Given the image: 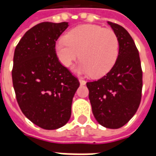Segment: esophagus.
Returning a JSON list of instances; mask_svg holds the SVG:
<instances>
[{
	"label": "esophagus",
	"instance_id": "1",
	"mask_svg": "<svg viewBox=\"0 0 156 156\" xmlns=\"http://www.w3.org/2000/svg\"><path fill=\"white\" fill-rule=\"evenodd\" d=\"M79 81H80V84H81V85H85V84H86V81H84L83 79H81V78L79 79Z\"/></svg>",
	"mask_w": 156,
	"mask_h": 156
}]
</instances>
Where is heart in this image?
I'll return each mask as SVG.
<instances>
[{
	"label": "heart",
	"mask_w": 156,
	"mask_h": 156,
	"mask_svg": "<svg viewBox=\"0 0 156 156\" xmlns=\"http://www.w3.org/2000/svg\"><path fill=\"white\" fill-rule=\"evenodd\" d=\"M55 53L64 67H69L80 57L81 62L76 70L99 78L115 66L120 53V41L112 29L84 24L72 28L64 39L59 40Z\"/></svg>",
	"instance_id": "1"
}]
</instances>
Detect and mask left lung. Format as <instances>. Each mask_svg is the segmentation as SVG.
Segmentation results:
<instances>
[{"label":"left lung","instance_id":"left-lung-1","mask_svg":"<svg viewBox=\"0 0 156 156\" xmlns=\"http://www.w3.org/2000/svg\"><path fill=\"white\" fill-rule=\"evenodd\" d=\"M120 41L115 66L97 81H88V97L94 116L105 128L119 129L135 115L142 89V71L139 52L129 32L108 21Z\"/></svg>","mask_w":156,"mask_h":156}]
</instances>
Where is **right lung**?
I'll use <instances>...</instances> for the list:
<instances>
[{
  "instance_id": "right-lung-1",
  "label": "right lung",
  "mask_w": 156,
  "mask_h": 156,
  "mask_svg": "<svg viewBox=\"0 0 156 156\" xmlns=\"http://www.w3.org/2000/svg\"><path fill=\"white\" fill-rule=\"evenodd\" d=\"M68 27L66 21L35 25L22 36L14 55L12 80L19 107L34 124L48 130L69 122L80 86L55 53V41Z\"/></svg>"
}]
</instances>
